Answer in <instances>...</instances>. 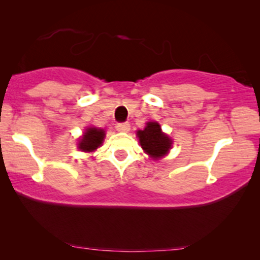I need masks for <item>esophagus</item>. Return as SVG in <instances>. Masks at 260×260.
<instances>
[{
  "instance_id": "34e87169",
  "label": "esophagus",
  "mask_w": 260,
  "mask_h": 260,
  "mask_svg": "<svg viewBox=\"0 0 260 260\" xmlns=\"http://www.w3.org/2000/svg\"><path fill=\"white\" fill-rule=\"evenodd\" d=\"M116 129L118 131H122V133H127V131L130 130V124L127 122H124V123H118L116 125Z\"/></svg>"
}]
</instances>
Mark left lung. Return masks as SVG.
<instances>
[{"label": "left lung", "mask_w": 260, "mask_h": 260, "mask_svg": "<svg viewBox=\"0 0 260 260\" xmlns=\"http://www.w3.org/2000/svg\"><path fill=\"white\" fill-rule=\"evenodd\" d=\"M137 136L143 150L155 159L165 156L172 147V140L162 133L156 122H149L144 130L137 131Z\"/></svg>", "instance_id": "obj_1"}]
</instances>
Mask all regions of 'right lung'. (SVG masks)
<instances>
[{
	"instance_id": "obj_1",
	"label": "right lung",
	"mask_w": 260,
	"mask_h": 260,
	"mask_svg": "<svg viewBox=\"0 0 260 260\" xmlns=\"http://www.w3.org/2000/svg\"><path fill=\"white\" fill-rule=\"evenodd\" d=\"M105 133L103 129L97 127H88L84 136L81 137L79 142V148L83 151H93L99 145H102L104 141Z\"/></svg>"
}]
</instances>
